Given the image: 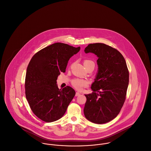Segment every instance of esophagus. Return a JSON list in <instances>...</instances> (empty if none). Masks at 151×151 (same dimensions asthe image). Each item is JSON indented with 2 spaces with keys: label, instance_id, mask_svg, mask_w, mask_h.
<instances>
[{
  "label": "esophagus",
  "instance_id": "1",
  "mask_svg": "<svg viewBox=\"0 0 151 151\" xmlns=\"http://www.w3.org/2000/svg\"><path fill=\"white\" fill-rule=\"evenodd\" d=\"M81 94H80V93H79V92H76V94H75V96H79Z\"/></svg>",
  "mask_w": 151,
  "mask_h": 151
}]
</instances>
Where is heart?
<instances>
[{"instance_id": "1", "label": "heart", "mask_w": 151, "mask_h": 151, "mask_svg": "<svg viewBox=\"0 0 151 151\" xmlns=\"http://www.w3.org/2000/svg\"><path fill=\"white\" fill-rule=\"evenodd\" d=\"M83 64L85 67L88 65H92L94 68V63L93 61L91 60H85L83 62ZM88 82L86 80L84 79H74L72 81V86L76 89L77 90L81 91L83 87H85L88 86Z\"/></svg>"}]
</instances>
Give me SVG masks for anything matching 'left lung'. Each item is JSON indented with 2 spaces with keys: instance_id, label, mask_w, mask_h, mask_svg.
I'll return each mask as SVG.
<instances>
[{
  "instance_id": "1",
  "label": "left lung",
  "mask_w": 151,
  "mask_h": 151,
  "mask_svg": "<svg viewBox=\"0 0 151 151\" xmlns=\"http://www.w3.org/2000/svg\"><path fill=\"white\" fill-rule=\"evenodd\" d=\"M86 54L98 57V71L91 94H85V117L95 124H104L119 114L126 98L129 72L124 57L116 49L103 43L90 44Z\"/></svg>"
}]
</instances>
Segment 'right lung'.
<instances>
[{"label": "right lung", "mask_w": 151, "mask_h": 151, "mask_svg": "<svg viewBox=\"0 0 151 151\" xmlns=\"http://www.w3.org/2000/svg\"><path fill=\"white\" fill-rule=\"evenodd\" d=\"M81 47L57 42L37 52L27 68L26 97L33 113L47 122L58 120L64 115L75 95L67 86L59 89L58 76L65 72L69 59Z\"/></svg>", "instance_id": "add662e5"}]
</instances>
